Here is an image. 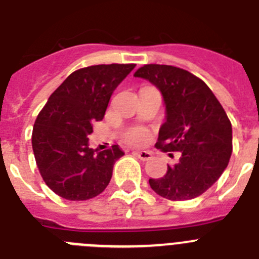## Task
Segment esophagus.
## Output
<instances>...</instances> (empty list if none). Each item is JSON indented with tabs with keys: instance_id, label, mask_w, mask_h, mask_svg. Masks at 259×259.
I'll return each instance as SVG.
<instances>
[{
	"instance_id": "esophagus-1",
	"label": "esophagus",
	"mask_w": 259,
	"mask_h": 259,
	"mask_svg": "<svg viewBox=\"0 0 259 259\" xmlns=\"http://www.w3.org/2000/svg\"><path fill=\"white\" fill-rule=\"evenodd\" d=\"M135 154L140 158L141 161H149L152 158V153L146 152V150H139V152H135Z\"/></svg>"
}]
</instances>
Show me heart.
<instances>
[{"label":"heart","instance_id":"b5f03b06","mask_svg":"<svg viewBox=\"0 0 259 259\" xmlns=\"http://www.w3.org/2000/svg\"><path fill=\"white\" fill-rule=\"evenodd\" d=\"M148 139H149V132L144 128H136V130H132L127 134V141L134 144V145H140V144L146 143Z\"/></svg>","mask_w":259,"mask_h":259}]
</instances>
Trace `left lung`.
Wrapping results in <instances>:
<instances>
[{
    "label": "left lung",
    "mask_w": 259,
    "mask_h": 259,
    "mask_svg": "<svg viewBox=\"0 0 259 259\" xmlns=\"http://www.w3.org/2000/svg\"><path fill=\"white\" fill-rule=\"evenodd\" d=\"M154 84L166 104V122L155 144L162 152L180 153L153 191L171 201L192 200L206 192L227 167L232 125L211 89L200 77L175 66L144 65L134 74ZM172 155V154H170Z\"/></svg>",
    "instance_id": "left-lung-1"
}]
</instances>
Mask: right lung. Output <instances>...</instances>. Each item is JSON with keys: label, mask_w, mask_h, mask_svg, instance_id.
Instances as JSON below:
<instances>
[{"label": "right lung", "mask_w": 259, "mask_h": 259, "mask_svg": "<svg viewBox=\"0 0 259 259\" xmlns=\"http://www.w3.org/2000/svg\"><path fill=\"white\" fill-rule=\"evenodd\" d=\"M135 66L111 63L74 71L38 113L32 131L36 164L45 184L62 198L89 200L110 183L114 163L124 153L118 145L96 153L88 146V135Z\"/></svg>", "instance_id": "1"}]
</instances>
